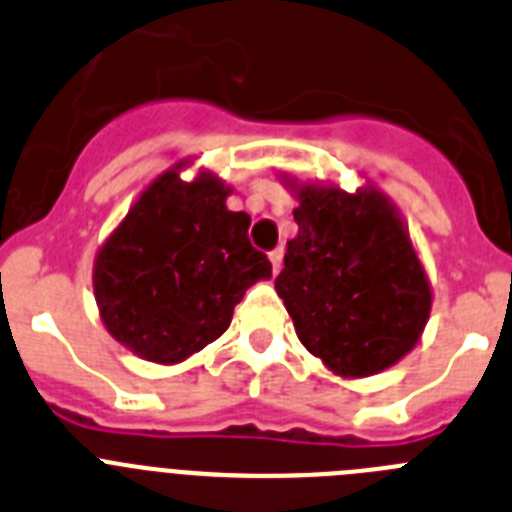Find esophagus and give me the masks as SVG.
Returning a JSON list of instances; mask_svg holds the SVG:
<instances>
[{
  "label": "esophagus",
  "instance_id": "34e87169",
  "mask_svg": "<svg viewBox=\"0 0 512 512\" xmlns=\"http://www.w3.org/2000/svg\"><path fill=\"white\" fill-rule=\"evenodd\" d=\"M270 262H273V273H278V270L283 268V247H275V250L270 252Z\"/></svg>",
  "mask_w": 512,
  "mask_h": 512
}]
</instances>
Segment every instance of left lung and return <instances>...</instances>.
<instances>
[{"instance_id":"1","label":"left lung","mask_w":512,"mask_h":512,"mask_svg":"<svg viewBox=\"0 0 512 512\" xmlns=\"http://www.w3.org/2000/svg\"><path fill=\"white\" fill-rule=\"evenodd\" d=\"M291 188L299 234L286 244L275 291L296 335L345 379L394 366L415 348L433 304L397 208L373 188Z\"/></svg>"}]
</instances>
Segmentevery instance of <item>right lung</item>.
<instances>
[{
	"mask_svg": "<svg viewBox=\"0 0 512 512\" xmlns=\"http://www.w3.org/2000/svg\"><path fill=\"white\" fill-rule=\"evenodd\" d=\"M182 167V164H180ZM164 172L95 257V299L110 335L154 363H180L226 332L244 291L273 275L229 211V188L201 172Z\"/></svg>",
	"mask_w": 512,
	"mask_h": 512,
	"instance_id": "right-lung-1",
	"label": "right lung"
}]
</instances>
